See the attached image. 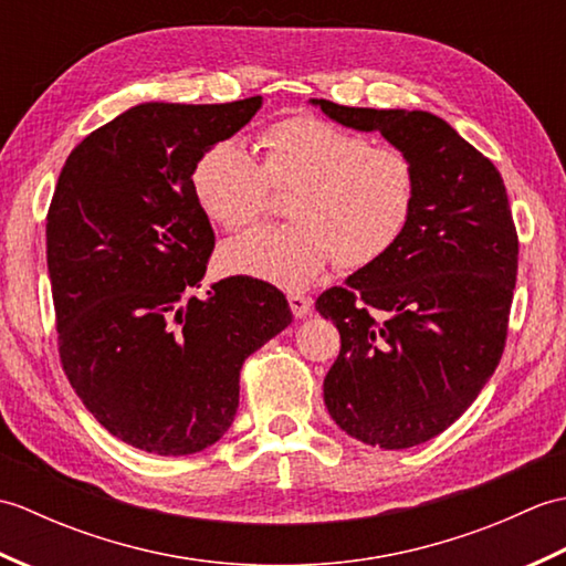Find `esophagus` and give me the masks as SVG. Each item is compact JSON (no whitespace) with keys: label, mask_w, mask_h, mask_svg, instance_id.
<instances>
[{"label":"esophagus","mask_w":566,"mask_h":566,"mask_svg":"<svg viewBox=\"0 0 566 566\" xmlns=\"http://www.w3.org/2000/svg\"><path fill=\"white\" fill-rule=\"evenodd\" d=\"M290 306H292V314L296 318H304L311 314V306H314V302H311V298L304 294H290Z\"/></svg>","instance_id":"1"}]
</instances>
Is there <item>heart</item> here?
<instances>
[{
    "label": "heart",
    "instance_id": "obj_1",
    "mask_svg": "<svg viewBox=\"0 0 566 566\" xmlns=\"http://www.w3.org/2000/svg\"><path fill=\"white\" fill-rule=\"evenodd\" d=\"M264 158L228 138L201 153L191 189L203 213L240 231L268 209L270 187L294 189V223L262 226L219 250L226 274H245L282 290H304L338 258L363 270L396 248L418 201L413 160L394 146H371L357 130L298 114L264 128Z\"/></svg>",
    "mask_w": 566,
    "mask_h": 566
}]
</instances>
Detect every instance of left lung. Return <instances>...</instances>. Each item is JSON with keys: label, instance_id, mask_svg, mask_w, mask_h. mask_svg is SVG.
Listing matches in <instances>:
<instances>
[{"label": "left lung", "instance_id": "8db88e82", "mask_svg": "<svg viewBox=\"0 0 566 566\" xmlns=\"http://www.w3.org/2000/svg\"><path fill=\"white\" fill-rule=\"evenodd\" d=\"M311 104L335 124L379 130L416 165L403 238L316 302L340 331V355L323 379L331 418L371 448H413L472 406L506 345L518 272L506 187L436 114Z\"/></svg>", "mask_w": 566, "mask_h": 566}]
</instances>
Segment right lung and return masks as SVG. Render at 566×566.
<instances>
[{"mask_svg":"<svg viewBox=\"0 0 566 566\" xmlns=\"http://www.w3.org/2000/svg\"><path fill=\"white\" fill-rule=\"evenodd\" d=\"M260 106H130L57 177L45 245L60 359L90 413L138 450L179 457L221 440L240 367L292 323L284 294L252 276L191 294L213 250L191 170Z\"/></svg>","mask_w":566,"mask_h":566,"instance_id":"1","label":"right lung"}]
</instances>
